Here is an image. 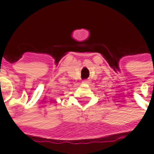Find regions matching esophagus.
Returning <instances> with one entry per match:
<instances>
[{"label":"esophagus","mask_w":154,"mask_h":154,"mask_svg":"<svg viewBox=\"0 0 154 154\" xmlns=\"http://www.w3.org/2000/svg\"><path fill=\"white\" fill-rule=\"evenodd\" d=\"M89 82V81L87 80V79H85V80L82 81V83H88Z\"/></svg>","instance_id":"1"}]
</instances>
